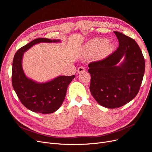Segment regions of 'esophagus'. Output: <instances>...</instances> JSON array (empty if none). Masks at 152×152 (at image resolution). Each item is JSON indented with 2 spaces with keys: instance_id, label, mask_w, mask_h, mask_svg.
I'll use <instances>...</instances> for the list:
<instances>
[{
  "instance_id": "1",
  "label": "esophagus",
  "mask_w": 152,
  "mask_h": 152,
  "mask_svg": "<svg viewBox=\"0 0 152 152\" xmlns=\"http://www.w3.org/2000/svg\"><path fill=\"white\" fill-rule=\"evenodd\" d=\"M84 71H85V68L83 66L79 67L78 69H77L78 73H83V72H84Z\"/></svg>"
}]
</instances>
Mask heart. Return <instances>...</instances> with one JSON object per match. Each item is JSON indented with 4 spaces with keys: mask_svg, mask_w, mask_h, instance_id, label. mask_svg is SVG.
<instances>
[{
    "mask_svg": "<svg viewBox=\"0 0 152 152\" xmlns=\"http://www.w3.org/2000/svg\"><path fill=\"white\" fill-rule=\"evenodd\" d=\"M113 49V44L105 39L95 38L86 45V50L90 53H94L97 58H104Z\"/></svg>",
    "mask_w": 152,
    "mask_h": 152,
    "instance_id": "1",
    "label": "heart"
}]
</instances>
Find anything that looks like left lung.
I'll list each match as a JSON object with an SVG mask.
<instances>
[{"label": "left lung", "mask_w": 152, "mask_h": 152, "mask_svg": "<svg viewBox=\"0 0 152 152\" xmlns=\"http://www.w3.org/2000/svg\"><path fill=\"white\" fill-rule=\"evenodd\" d=\"M114 33L119 42L117 50L88 65L91 94L100 105L108 108L121 107L136 96L145 68L137 42L119 32ZM122 58L124 60L119 64Z\"/></svg>", "instance_id": "obj_1"}]
</instances>
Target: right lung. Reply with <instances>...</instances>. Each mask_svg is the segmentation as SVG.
Masks as SVG:
<instances>
[{
	"label": "right lung",
	"instance_id": "1",
	"mask_svg": "<svg viewBox=\"0 0 152 152\" xmlns=\"http://www.w3.org/2000/svg\"><path fill=\"white\" fill-rule=\"evenodd\" d=\"M60 41L37 38L20 48L14 56L12 75L13 87L22 104L34 112L49 114L57 111L63 103L67 87L75 76H60L47 83H36L24 73L22 68L23 53L36 44Z\"/></svg>",
	"mask_w": 152,
	"mask_h": 152
}]
</instances>
